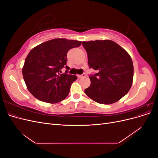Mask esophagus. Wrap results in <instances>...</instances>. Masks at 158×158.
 <instances>
[{"mask_svg": "<svg viewBox=\"0 0 158 158\" xmlns=\"http://www.w3.org/2000/svg\"><path fill=\"white\" fill-rule=\"evenodd\" d=\"M85 76V74H82V75H78V77L79 78H84Z\"/></svg>", "mask_w": 158, "mask_h": 158, "instance_id": "1", "label": "esophagus"}]
</instances>
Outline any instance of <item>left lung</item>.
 Here are the masks:
<instances>
[{"label": "left lung", "instance_id": "obj_1", "mask_svg": "<svg viewBox=\"0 0 158 158\" xmlns=\"http://www.w3.org/2000/svg\"><path fill=\"white\" fill-rule=\"evenodd\" d=\"M90 69L97 73L89 76L91 84L84 92L101 104L115 103L128 92L133 81L131 56L111 40L83 41Z\"/></svg>", "mask_w": 158, "mask_h": 158}]
</instances>
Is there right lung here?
Instances as JSON below:
<instances>
[{"mask_svg": "<svg viewBox=\"0 0 158 158\" xmlns=\"http://www.w3.org/2000/svg\"><path fill=\"white\" fill-rule=\"evenodd\" d=\"M82 42L56 38L45 41L32 49L27 55L22 74L27 89L41 102L56 103L65 99L71 84L77 76L68 74L66 55L70 49L81 45ZM67 70L60 74V70Z\"/></svg>", "mask_w": 158, "mask_h": 158, "instance_id": "right-lung-1", "label": "right lung"}]
</instances>
